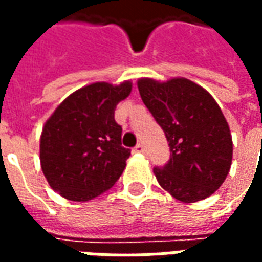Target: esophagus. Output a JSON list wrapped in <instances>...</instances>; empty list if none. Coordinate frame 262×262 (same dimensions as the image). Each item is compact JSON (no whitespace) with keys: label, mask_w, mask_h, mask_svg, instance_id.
<instances>
[{"label":"esophagus","mask_w":262,"mask_h":262,"mask_svg":"<svg viewBox=\"0 0 262 262\" xmlns=\"http://www.w3.org/2000/svg\"><path fill=\"white\" fill-rule=\"evenodd\" d=\"M133 151H135V153L144 154V153H146V147L143 146L142 143H139V144H136V146H135V148H133Z\"/></svg>","instance_id":"esophagus-1"}]
</instances>
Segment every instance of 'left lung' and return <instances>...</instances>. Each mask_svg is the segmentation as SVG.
<instances>
[{
	"label": "left lung",
	"instance_id": "8db88e82",
	"mask_svg": "<svg viewBox=\"0 0 262 262\" xmlns=\"http://www.w3.org/2000/svg\"><path fill=\"white\" fill-rule=\"evenodd\" d=\"M137 86L171 151L163 167H154L159 184L182 202L210 196L226 180L233 157L230 129L219 105L187 78H142Z\"/></svg>",
	"mask_w": 262,
	"mask_h": 262
}]
</instances>
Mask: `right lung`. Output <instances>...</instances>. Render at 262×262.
Here are the masks:
<instances>
[{"instance_id": "add662e5", "label": "right lung", "mask_w": 262, "mask_h": 262, "mask_svg": "<svg viewBox=\"0 0 262 262\" xmlns=\"http://www.w3.org/2000/svg\"><path fill=\"white\" fill-rule=\"evenodd\" d=\"M132 91L95 82L73 92L49 118L40 137V164L49 185L61 196L85 202L119 180L130 150L122 146L116 105Z\"/></svg>"}]
</instances>
